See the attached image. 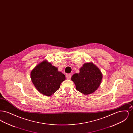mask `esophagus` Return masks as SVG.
<instances>
[{
  "label": "esophagus",
  "mask_w": 133,
  "mask_h": 133,
  "mask_svg": "<svg viewBox=\"0 0 133 133\" xmlns=\"http://www.w3.org/2000/svg\"><path fill=\"white\" fill-rule=\"evenodd\" d=\"M66 77L67 79H70L71 78V75L70 74H67L66 75Z\"/></svg>",
  "instance_id": "34e87169"
}]
</instances>
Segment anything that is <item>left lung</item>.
Masks as SVG:
<instances>
[{
    "mask_svg": "<svg viewBox=\"0 0 133 133\" xmlns=\"http://www.w3.org/2000/svg\"><path fill=\"white\" fill-rule=\"evenodd\" d=\"M102 74L99 68L92 63H85L79 73L74 74L71 80L74 82L77 91L85 95L91 94L99 87Z\"/></svg>",
    "mask_w": 133,
    "mask_h": 133,
    "instance_id": "obj_1",
    "label": "left lung"
}]
</instances>
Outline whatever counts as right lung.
Segmentation results:
<instances>
[{"mask_svg":"<svg viewBox=\"0 0 133 133\" xmlns=\"http://www.w3.org/2000/svg\"><path fill=\"white\" fill-rule=\"evenodd\" d=\"M31 79L39 92L50 96L59 89L61 83L65 79V76L58 71L56 67L44 61L32 70Z\"/></svg>","mask_w":133,"mask_h":133,"instance_id":"right-lung-1","label":"right lung"}]
</instances>
